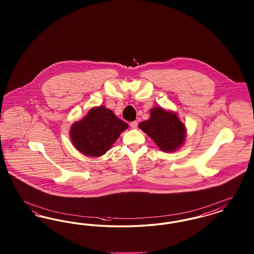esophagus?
Returning a JSON list of instances; mask_svg holds the SVG:
<instances>
[{"label":"esophagus","mask_w":254,"mask_h":254,"mask_svg":"<svg viewBox=\"0 0 254 254\" xmlns=\"http://www.w3.org/2000/svg\"><path fill=\"white\" fill-rule=\"evenodd\" d=\"M130 127H131V128H137V127H138V122L137 121H134L131 122L130 124Z\"/></svg>","instance_id":"obj_1"}]
</instances>
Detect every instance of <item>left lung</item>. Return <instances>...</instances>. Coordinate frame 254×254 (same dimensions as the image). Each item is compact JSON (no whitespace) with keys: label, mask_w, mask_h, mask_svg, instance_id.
Here are the masks:
<instances>
[{"label":"left lung","mask_w":254,"mask_h":254,"mask_svg":"<svg viewBox=\"0 0 254 254\" xmlns=\"http://www.w3.org/2000/svg\"><path fill=\"white\" fill-rule=\"evenodd\" d=\"M139 127L165 152L179 149L187 137L186 126L176 112L158 107L150 109V118L140 123Z\"/></svg>","instance_id":"obj_1"}]
</instances>
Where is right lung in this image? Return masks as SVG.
Returning a JSON list of instances; mask_svg holds the SVG:
<instances>
[{"mask_svg":"<svg viewBox=\"0 0 254 254\" xmlns=\"http://www.w3.org/2000/svg\"><path fill=\"white\" fill-rule=\"evenodd\" d=\"M128 127L112 110L104 106L94 107L83 119L74 122L69 136L74 147L88 157L107 153L120 134Z\"/></svg>","mask_w":254,"mask_h":254,"instance_id":"right-lung-1","label":"right lung"}]
</instances>
